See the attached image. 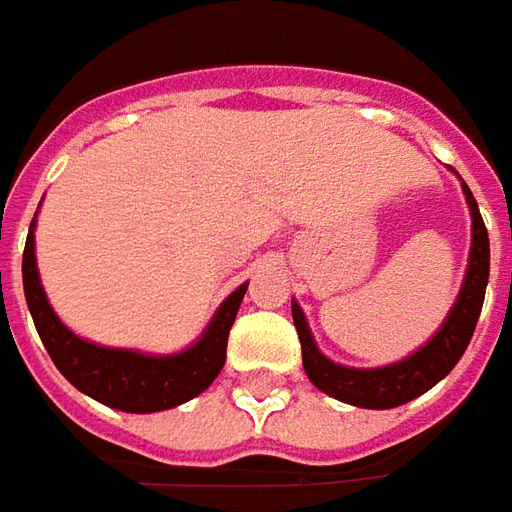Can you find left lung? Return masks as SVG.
Wrapping results in <instances>:
<instances>
[{
    "label": "left lung",
    "instance_id": "obj_1",
    "mask_svg": "<svg viewBox=\"0 0 512 512\" xmlns=\"http://www.w3.org/2000/svg\"><path fill=\"white\" fill-rule=\"evenodd\" d=\"M465 189L467 206L473 215V249H470V266H467L465 286L456 300V306L448 314L445 326L436 331L431 343L419 348L408 360L385 365V368H345V365H334L326 360L317 345L311 340V331L306 326V317L297 303H291V317H294V328L303 345V368L309 379L326 391L328 397L343 399L348 405L357 408H397L411 402L419 394L431 391L439 379H445L453 371V365L462 360L467 343L476 331L479 314H482V303H485L487 274H490V240H487V229L473 192Z\"/></svg>",
    "mask_w": 512,
    "mask_h": 512
}]
</instances>
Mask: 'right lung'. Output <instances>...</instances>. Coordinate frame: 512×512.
<instances>
[{
	"instance_id": "obj_1",
	"label": "right lung",
	"mask_w": 512,
	"mask_h": 512,
	"mask_svg": "<svg viewBox=\"0 0 512 512\" xmlns=\"http://www.w3.org/2000/svg\"><path fill=\"white\" fill-rule=\"evenodd\" d=\"M22 283H25L27 309L33 314L36 331L45 343L50 360L56 362V368L67 377V382H73L81 394L130 414H152V411L175 408L186 399L198 397L215 382L226 362L229 328L235 323L240 300L246 294V286L232 291L215 314V320L209 323L206 334L192 348L172 357H147L138 351L87 343L62 326L39 283L36 252H33V223L22 255Z\"/></svg>"
}]
</instances>
